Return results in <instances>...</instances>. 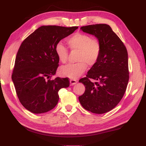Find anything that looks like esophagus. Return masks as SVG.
Here are the masks:
<instances>
[{"label":"esophagus","mask_w":146,"mask_h":146,"mask_svg":"<svg viewBox=\"0 0 146 146\" xmlns=\"http://www.w3.org/2000/svg\"><path fill=\"white\" fill-rule=\"evenodd\" d=\"M77 80H73V79H71L70 80V84L71 86H73L74 85V84H76L77 83Z\"/></svg>","instance_id":"34e87169"}]
</instances>
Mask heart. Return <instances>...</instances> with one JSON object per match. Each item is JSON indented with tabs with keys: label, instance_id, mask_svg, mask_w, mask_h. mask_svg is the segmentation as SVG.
<instances>
[{
	"label": "heart",
	"instance_id": "obj_1",
	"mask_svg": "<svg viewBox=\"0 0 146 146\" xmlns=\"http://www.w3.org/2000/svg\"><path fill=\"white\" fill-rule=\"evenodd\" d=\"M67 43L71 50L78 51L76 57L78 62L62 66L60 72L64 76L76 79L85 72L87 65L92 66L97 62L100 55L101 46L97 40L84 33H76L67 40ZM55 52L61 62L65 63L68 60V49L63 43L56 44Z\"/></svg>",
	"mask_w": 146,
	"mask_h": 146
}]
</instances>
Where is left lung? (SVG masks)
Here are the masks:
<instances>
[{
    "mask_svg": "<svg viewBox=\"0 0 146 146\" xmlns=\"http://www.w3.org/2000/svg\"><path fill=\"white\" fill-rule=\"evenodd\" d=\"M80 29L98 39L101 52L86 77L79 80L86 90L78 99L87 111L105 113L117 106L126 92L129 80L127 50L109 25H89ZM90 79L96 82H91Z\"/></svg>",
    "mask_w": 146,
    "mask_h": 146,
    "instance_id": "1",
    "label": "left lung"
}]
</instances>
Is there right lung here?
<instances>
[{
    "label": "right lung",
    "instance_id": "add662e5",
    "mask_svg": "<svg viewBox=\"0 0 146 146\" xmlns=\"http://www.w3.org/2000/svg\"><path fill=\"white\" fill-rule=\"evenodd\" d=\"M78 28L43 26L21 44L12 80L20 103L31 113H44L53 109L58 103V91L69 86L67 78H50L58 66L56 45Z\"/></svg>",
    "mask_w": 146,
    "mask_h": 146
}]
</instances>
